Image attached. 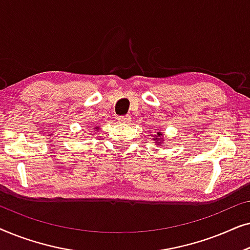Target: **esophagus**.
I'll list each match as a JSON object with an SVG mask.
<instances>
[{
    "instance_id": "34e87169",
    "label": "esophagus",
    "mask_w": 250,
    "mask_h": 250,
    "mask_svg": "<svg viewBox=\"0 0 250 250\" xmlns=\"http://www.w3.org/2000/svg\"><path fill=\"white\" fill-rule=\"evenodd\" d=\"M117 121L119 123H128L131 121V117L129 116H119V117H117Z\"/></svg>"
}]
</instances>
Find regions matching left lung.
<instances>
[{
  "label": "left lung",
  "mask_w": 250,
  "mask_h": 250,
  "mask_svg": "<svg viewBox=\"0 0 250 250\" xmlns=\"http://www.w3.org/2000/svg\"><path fill=\"white\" fill-rule=\"evenodd\" d=\"M160 136H162V134H160V133H157V135L155 136V140H159Z\"/></svg>",
  "instance_id": "8db88e82"
}]
</instances>
